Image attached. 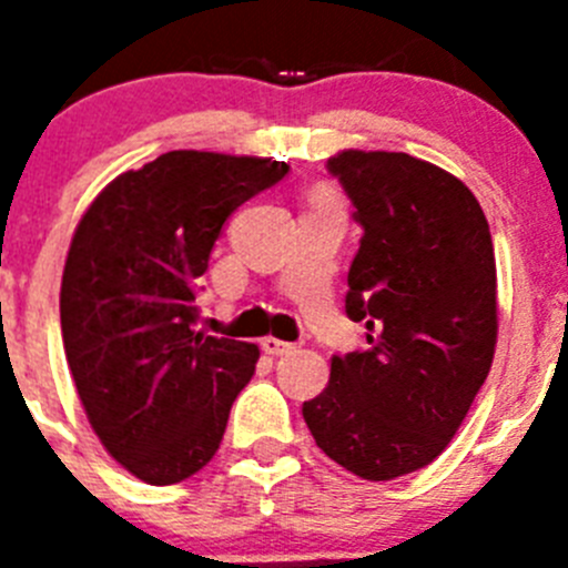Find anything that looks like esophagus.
Here are the masks:
<instances>
[{
	"label": "esophagus",
	"instance_id": "1",
	"mask_svg": "<svg viewBox=\"0 0 568 568\" xmlns=\"http://www.w3.org/2000/svg\"><path fill=\"white\" fill-rule=\"evenodd\" d=\"M261 349L267 355H287L293 353L295 344H290V341H281V338H273V335H267V338H261Z\"/></svg>",
	"mask_w": 568,
	"mask_h": 568
}]
</instances>
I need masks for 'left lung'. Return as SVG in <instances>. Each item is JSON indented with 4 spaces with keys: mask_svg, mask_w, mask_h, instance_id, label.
Returning a JSON list of instances; mask_svg holds the SVG:
<instances>
[{
    "mask_svg": "<svg viewBox=\"0 0 568 568\" xmlns=\"http://www.w3.org/2000/svg\"><path fill=\"white\" fill-rule=\"evenodd\" d=\"M361 224L346 315L366 349L335 355L301 413L324 455L364 480L433 464L464 424L498 344L489 222L453 173L409 153L341 150L327 162Z\"/></svg>",
    "mask_w": 568,
    "mask_h": 568,
    "instance_id": "8db88e82",
    "label": "left lung"
}]
</instances>
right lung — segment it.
Segmentation results:
<instances>
[{"instance_id":"right-lung-1","label":"right lung","mask_w":568,"mask_h":568,"mask_svg":"<svg viewBox=\"0 0 568 568\" xmlns=\"http://www.w3.org/2000/svg\"><path fill=\"white\" fill-rule=\"evenodd\" d=\"M258 155L170 150L115 175L82 215L59 313L93 433L135 478L170 486L210 464L258 346L195 329V278L233 210L287 175Z\"/></svg>"}]
</instances>
